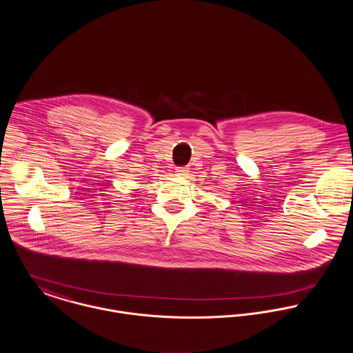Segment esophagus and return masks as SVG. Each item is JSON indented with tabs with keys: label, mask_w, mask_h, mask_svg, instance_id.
<instances>
[{
	"label": "esophagus",
	"mask_w": 353,
	"mask_h": 353,
	"mask_svg": "<svg viewBox=\"0 0 353 353\" xmlns=\"http://www.w3.org/2000/svg\"><path fill=\"white\" fill-rule=\"evenodd\" d=\"M188 172H190V168H187V166H179V168L176 169L177 176H187Z\"/></svg>",
	"instance_id": "1"
}]
</instances>
